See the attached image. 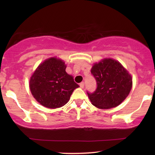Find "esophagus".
<instances>
[{
	"label": "esophagus",
	"mask_w": 155,
	"mask_h": 155,
	"mask_svg": "<svg viewBox=\"0 0 155 155\" xmlns=\"http://www.w3.org/2000/svg\"><path fill=\"white\" fill-rule=\"evenodd\" d=\"M79 85H80V87L83 88V87H84V83H83V82H81V83L79 84Z\"/></svg>",
	"instance_id": "obj_1"
}]
</instances>
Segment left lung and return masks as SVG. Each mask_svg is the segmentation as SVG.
<instances>
[{
    "label": "left lung",
    "mask_w": 155,
    "mask_h": 155,
    "mask_svg": "<svg viewBox=\"0 0 155 155\" xmlns=\"http://www.w3.org/2000/svg\"><path fill=\"white\" fill-rule=\"evenodd\" d=\"M91 73L97 87L87 91L91 104L99 109H111L121 104L132 88V77L122 64L112 59H104L94 64Z\"/></svg>",
    "instance_id": "left-lung-1"
}]
</instances>
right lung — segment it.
Segmentation results:
<instances>
[{"instance_id":"obj_1","label":"right lung","mask_w":155,"mask_h":155,"mask_svg":"<svg viewBox=\"0 0 155 155\" xmlns=\"http://www.w3.org/2000/svg\"><path fill=\"white\" fill-rule=\"evenodd\" d=\"M61 59L51 57L41 64L31 77L29 87L36 101L50 109L65 105L76 88L79 87L65 72Z\"/></svg>"}]
</instances>
